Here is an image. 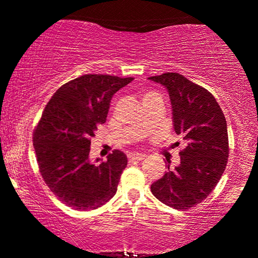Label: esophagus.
<instances>
[{"mask_svg":"<svg viewBox=\"0 0 258 258\" xmlns=\"http://www.w3.org/2000/svg\"><path fill=\"white\" fill-rule=\"evenodd\" d=\"M144 155L143 154H130L129 155V158L130 160H133V161H142V160H144Z\"/></svg>","mask_w":258,"mask_h":258,"instance_id":"34e87169","label":"esophagus"}]
</instances>
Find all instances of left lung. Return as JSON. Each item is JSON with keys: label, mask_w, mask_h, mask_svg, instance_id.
Listing matches in <instances>:
<instances>
[{"label": "left lung", "mask_w": 258, "mask_h": 258, "mask_svg": "<svg viewBox=\"0 0 258 258\" xmlns=\"http://www.w3.org/2000/svg\"><path fill=\"white\" fill-rule=\"evenodd\" d=\"M167 89L177 135L185 141L181 162L151 184L153 195L177 210L206 200L223 175L229 156L228 128L215 97L177 73L148 77ZM170 163V162H168Z\"/></svg>", "instance_id": "left-lung-1"}]
</instances>
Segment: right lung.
<instances>
[{
	"instance_id": "add662e5",
	"label": "right lung",
	"mask_w": 258,
	"mask_h": 258,
	"mask_svg": "<svg viewBox=\"0 0 258 258\" xmlns=\"http://www.w3.org/2000/svg\"><path fill=\"white\" fill-rule=\"evenodd\" d=\"M134 79L83 75L63 84L45 105L34 132L41 175L49 189L75 210H94L117 191L128 158L114 150L101 162L89 158L90 140L107 118L115 93Z\"/></svg>"
}]
</instances>
